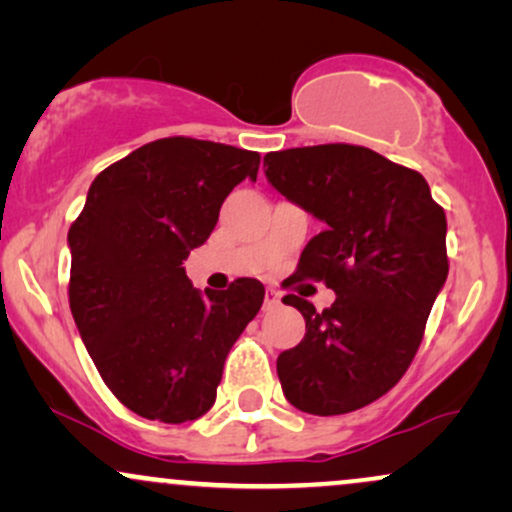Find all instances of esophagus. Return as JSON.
I'll use <instances>...</instances> for the list:
<instances>
[{"mask_svg":"<svg viewBox=\"0 0 512 512\" xmlns=\"http://www.w3.org/2000/svg\"><path fill=\"white\" fill-rule=\"evenodd\" d=\"M279 303H281L279 291H274V289L264 291V310H272V308H276V305H279Z\"/></svg>","mask_w":512,"mask_h":512,"instance_id":"esophagus-1","label":"esophagus"}]
</instances>
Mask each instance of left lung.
Here are the masks:
<instances>
[{
    "label": "left lung",
    "mask_w": 512,
    "mask_h": 512,
    "mask_svg": "<svg viewBox=\"0 0 512 512\" xmlns=\"http://www.w3.org/2000/svg\"><path fill=\"white\" fill-rule=\"evenodd\" d=\"M269 185L322 221L301 252L298 279L337 293L322 313L289 293L305 337L276 358L281 390L315 416L349 414L407 373L448 279L445 211L424 175L366 146L322 144L264 156Z\"/></svg>",
    "instance_id": "1"
}]
</instances>
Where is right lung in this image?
<instances>
[{"label":"right lung","mask_w":512,"mask_h":512,"mask_svg":"<svg viewBox=\"0 0 512 512\" xmlns=\"http://www.w3.org/2000/svg\"><path fill=\"white\" fill-rule=\"evenodd\" d=\"M257 168V151L158 139L105 168L69 228L76 330L110 392L144 419L207 414L228 351L262 308L257 279L199 291L182 267Z\"/></svg>","instance_id":"right-lung-1"}]
</instances>
